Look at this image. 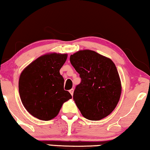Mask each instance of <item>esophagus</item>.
Masks as SVG:
<instances>
[{"mask_svg":"<svg viewBox=\"0 0 150 150\" xmlns=\"http://www.w3.org/2000/svg\"><path fill=\"white\" fill-rule=\"evenodd\" d=\"M69 92L71 93V96H73V92H74V89L73 88H71V90L69 91Z\"/></svg>","mask_w":150,"mask_h":150,"instance_id":"1","label":"esophagus"}]
</instances>
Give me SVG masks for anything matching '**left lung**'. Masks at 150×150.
I'll return each instance as SVG.
<instances>
[{
    "mask_svg": "<svg viewBox=\"0 0 150 150\" xmlns=\"http://www.w3.org/2000/svg\"><path fill=\"white\" fill-rule=\"evenodd\" d=\"M79 74L73 100L81 115L90 120H100L116 107L121 95L118 72L112 60L90 50H79L70 57Z\"/></svg>",
    "mask_w": 150,
    "mask_h": 150,
    "instance_id": "obj_1",
    "label": "left lung"
}]
</instances>
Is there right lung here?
I'll list each match as a JSON object with an SVG mask.
<instances>
[{"mask_svg":"<svg viewBox=\"0 0 150 150\" xmlns=\"http://www.w3.org/2000/svg\"><path fill=\"white\" fill-rule=\"evenodd\" d=\"M67 54L42 55L22 71L18 81L21 100L26 110L41 120H50L58 115L62 105L71 99L64 89V79L59 70Z\"/></svg>","mask_w":150,"mask_h":150,"instance_id":"obj_1","label":"right lung"}]
</instances>
